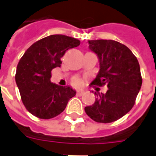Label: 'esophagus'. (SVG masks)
I'll return each instance as SVG.
<instances>
[{
	"label": "esophagus",
	"instance_id": "obj_1",
	"mask_svg": "<svg viewBox=\"0 0 156 156\" xmlns=\"http://www.w3.org/2000/svg\"><path fill=\"white\" fill-rule=\"evenodd\" d=\"M84 94V92H83V90H78L77 91V93H76V94L78 95V96H82V95Z\"/></svg>",
	"mask_w": 156,
	"mask_h": 156
}]
</instances>
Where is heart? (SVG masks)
Masks as SVG:
<instances>
[{
  "label": "heart",
  "mask_w": 156,
  "mask_h": 156,
  "mask_svg": "<svg viewBox=\"0 0 156 156\" xmlns=\"http://www.w3.org/2000/svg\"><path fill=\"white\" fill-rule=\"evenodd\" d=\"M72 83L74 85V86H77V87H79V86H82L83 83V79H81L78 77H75L73 80H72Z\"/></svg>",
  "instance_id": "obj_1"
}]
</instances>
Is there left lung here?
<instances>
[{
  "mask_svg": "<svg viewBox=\"0 0 156 156\" xmlns=\"http://www.w3.org/2000/svg\"><path fill=\"white\" fill-rule=\"evenodd\" d=\"M88 44L98 55L100 65L91 85H106L108 89L105 94L97 96L94 105L85 107V112L98 123L115 122L130 111L135 104L142 84L139 62L129 48L119 41L92 40Z\"/></svg>",
  "mask_w": 156,
  "mask_h": 156,
  "instance_id": "obj_1",
  "label": "left lung"
}]
</instances>
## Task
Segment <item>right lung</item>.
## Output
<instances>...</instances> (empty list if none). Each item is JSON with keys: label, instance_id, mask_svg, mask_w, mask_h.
Instances as JSON below:
<instances>
[{"label": "right lung", "instance_id": "1", "mask_svg": "<svg viewBox=\"0 0 156 156\" xmlns=\"http://www.w3.org/2000/svg\"><path fill=\"white\" fill-rule=\"evenodd\" d=\"M80 41L56 34L36 41L25 51L16 67L15 78L23 105L32 115L49 119L60 115L76 94L70 87L51 83V70L62 64L61 58Z\"/></svg>", "mask_w": 156, "mask_h": 156}]
</instances>
